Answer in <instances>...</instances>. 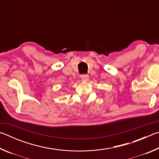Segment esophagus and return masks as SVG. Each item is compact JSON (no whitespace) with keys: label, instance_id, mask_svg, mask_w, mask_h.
<instances>
[{"label":"esophagus","instance_id":"1","mask_svg":"<svg viewBox=\"0 0 159 159\" xmlns=\"http://www.w3.org/2000/svg\"><path fill=\"white\" fill-rule=\"evenodd\" d=\"M80 79H81L82 81H84V82H87L88 80H89V76L87 74H83L81 75V76H80Z\"/></svg>","mask_w":159,"mask_h":159}]
</instances>
